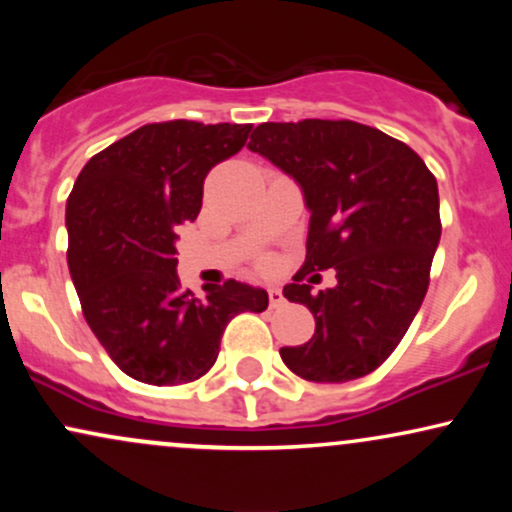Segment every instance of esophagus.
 Wrapping results in <instances>:
<instances>
[{
    "mask_svg": "<svg viewBox=\"0 0 512 512\" xmlns=\"http://www.w3.org/2000/svg\"><path fill=\"white\" fill-rule=\"evenodd\" d=\"M267 293H269V305H272V308H279V305H284L286 298L279 289H269Z\"/></svg>",
    "mask_w": 512,
    "mask_h": 512,
    "instance_id": "obj_1",
    "label": "esophagus"
}]
</instances>
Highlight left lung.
Listing matches in <instances>:
<instances>
[{
  "label": "left lung",
  "mask_w": 512,
  "mask_h": 512,
  "mask_svg": "<svg viewBox=\"0 0 512 512\" xmlns=\"http://www.w3.org/2000/svg\"><path fill=\"white\" fill-rule=\"evenodd\" d=\"M248 149L291 175L310 209L305 262L284 296L313 313L315 334L281 358L310 383L373 373L424 303L440 240L436 178L407 144L351 120L264 122ZM325 268L338 286L313 294L302 279Z\"/></svg>",
  "instance_id": "1"
}]
</instances>
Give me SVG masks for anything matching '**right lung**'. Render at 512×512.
Segmentation results:
<instances>
[{"mask_svg": "<svg viewBox=\"0 0 512 512\" xmlns=\"http://www.w3.org/2000/svg\"><path fill=\"white\" fill-rule=\"evenodd\" d=\"M252 125L154 122L86 163L67 199L69 274L98 342L149 385L202 378L238 313H262L264 289L228 279L197 298L182 289L178 226L202 209L204 178L238 154Z\"/></svg>", "mask_w": 512, "mask_h": 512, "instance_id": "1", "label": "right lung"}]
</instances>
